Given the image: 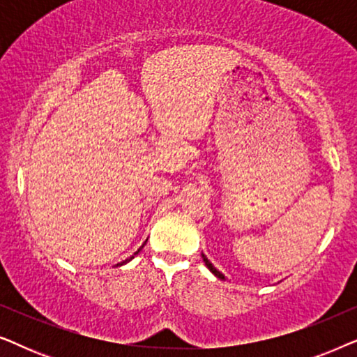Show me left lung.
<instances>
[{
    "label": "left lung",
    "mask_w": 357,
    "mask_h": 357,
    "mask_svg": "<svg viewBox=\"0 0 357 357\" xmlns=\"http://www.w3.org/2000/svg\"><path fill=\"white\" fill-rule=\"evenodd\" d=\"M203 261H204V265H206V266L209 268V271H211L214 276H218V278H219V280H224V275H222V273H219V271L216 270V268H214V266L211 265V261H209V260H208V258H206V257H204V255H203Z\"/></svg>",
    "instance_id": "left-lung-1"
}]
</instances>
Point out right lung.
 Instances as JSON below:
<instances>
[{"label":"right lung","instance_id":"right-lung-1","mask_svg":"<svg viewBox=\"0 0 357 357\" xmlns=\"http://www.w3.org/2000/svg\"><path fill=\"white\" fill-rule=\"evenodd\" d=\"M139 250H141V248H139ZM139 250H138V252H139ZM126 261H128V258H126V260H125V261H121V263H119V265H125V263H126Z\"/></svg>","mask_w":357,"mask_h":357}]
</instances>
